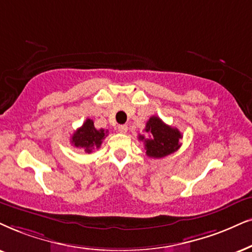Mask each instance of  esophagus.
<instances>
[{"instance_id":"obj_1","label":"esophagus","mask_w":252,"mask_h":252,"mask_svg":"<svg viewBox=\"0 0 252 252\" xmlns=\"http://www.w3.org/2000/svg\"><path fill=\"white\" fill-rule=\"evenodd\" d=\"M119 131L121 133H126L128 131V126H126V124H122V126H119Z\"/></svg>"}]
</instances>
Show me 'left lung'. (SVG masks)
Here are the masks:
<instances>
[{
    "mask_svg": "<svg viewBox=\"0 0 252 252\" xmlns=\"http://www.w3.org/2000/svg\"><path fill=\"white\" fill-rule=\"evenodd\" d=\"M145 132L148 138L139 135L138 139L144 141L146 155L150 158H163L176 152L180 148L179 139L183 138L181 132L177 128L165 124L157 116H151L146 122Z\"/></svg>",
    "mask_w": 252,
    "mask_h": 252,
    "instance_id": "8db88e82",
    "label": "left lung"
}]
</instances>
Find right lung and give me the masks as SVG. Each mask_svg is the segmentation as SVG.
<instances>
[{"mask_svg": "<svg viewBox=\"0 0 252 252\" xmlns=\"http://www.w3.org/2000/svg\"><path fill=\"white\" fill-rule=\"evenodd\" d=\"M108 130L96 129L94 122L87 119L76 131L72 135L71 143L75 148L82 149L86 154H92L94 149H98L106 138Z\"/></svg>", "mask_w": 252, "mask_h": 252, "instance_id": "1", "label": "right lung"}]
</instances>
